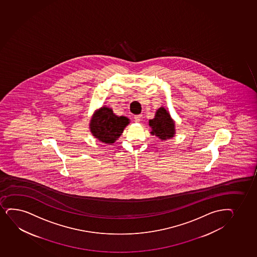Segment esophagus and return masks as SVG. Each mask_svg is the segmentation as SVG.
I'll use <instances>...</instances> for the list:
<instances>
[{"instance_id": "obj_1", "label": "esophagus", "mask_w": 257, "mask_h": 257, "mask_svg": "<svg viewBox=\"0 0 257 257\" xmlns=\"http://www.w3.org/2000/svg\"><path fill=\"white\" fill-rule=\"evenodd\" d=\"M142 115H135V121H136V122H139V121H141V120H142Z\"/></svg>"}]
</instances>
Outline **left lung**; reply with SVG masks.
I'll list each match as a JSON object with an SVG mask.
<instances>
[{
  "label": "left lung",
  "mask_w": 257,
  "mask_h": 257,
  "mask_svg": "<svg viewBox=\"0 0 257 257\" xmlns=\"http://www.w3.org/2000/svg\"><path fill=\"white\" fill-rule=\"evenodd\" d=\"M150 134L156 136L161 141H167L174 137L176 135L175 121L171 118L170 112L165 107L157 109L154 119L149 120Z\"/></svg>",
  "instance_id": "obj_1"
}]
</instances>
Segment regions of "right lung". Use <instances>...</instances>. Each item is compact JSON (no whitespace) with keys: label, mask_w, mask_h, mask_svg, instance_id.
I'll return each instance as SVG.
<instances>
[{"label":"right lung","mask_w":257,"mask_h":257,"mask_svg":"<svg viewBox=\"0 0 257 257\" xmlns=\"http://www.w3.org/2000/svg\"><path fill=\"white\" fill-rule=\"evenodd\" d=\"M130 121L126 116L115 115L109 107L103 106L93 113L89 128L94 138L104 144L111 145L123 133Z\"/></svg>","instance_id":"1"}]
</instances>
